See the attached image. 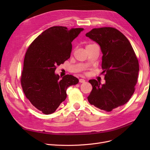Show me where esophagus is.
Returning <instances> with one entry per match:
<instances>
[{
    "instance_id": "34e87169",
    "label": "esophagus",
    "mask_w": 150,
    "mask_h": 150,
    "mask_svg": "<svg viewBox=\"0 0 150 150\" xmlns=\"http://www.w3.org/2000/svg\"><path fill=\"white\" fill-rule=\"evenodd\" d=\"M79 83H84V82H85V80H84V79H79Z\"/></svg>"
}]
</instances>
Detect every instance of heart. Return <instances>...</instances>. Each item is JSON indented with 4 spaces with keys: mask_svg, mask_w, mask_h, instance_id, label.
<instances>
[{
    "mask_svg": "<svg viewBox=\"0 0 150 150\" xmlns=\"http://www.w3.org/2000/svg\"><path fill=\"white\" fill-rule=\"evenodd\" d=\"M94 45H95V44H88V45H86V49H88V48H89V47H92V46H94Z\"/></svg>",
    "mask_w": 150,
    "mask_h": 150,
    "instance_id": "heart-1",
    "label": "heart"
}]
</instances>
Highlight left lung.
Returning <instances> with one entry per match:
<instances>
[{"instance_id": "left-lung-1", "label": "left lung", "mask_w": 150, "mask_h": 150, "mask_svg": "<svg viewBox=\"0 0 150 150\" xmlns=\"http://www.w3.org/2000/svg\"><path fill=\"white\" fill-rule=\"evenodd\" d=\"M100 46L101 67L105 84L89 81L93 89L89 103L101 110L111 111L124 105L133 94L139 70L138 60L125 35L117 29L105 27L94 28L86 33Z\"/></svg>"}]
</instances>
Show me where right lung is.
I'll use <instances>...</instances> for the list:
<instances>
[{
    "label": "right lung",
    "instance_id": "1",
    "mask_svg": "<svg viewBox=\"0 0 150 150\" xmlns=\"http://www.w3.org/2000/svg\"><path fill=\"white\" fill-rule=\"evenodd\" d=\"M83 28L53 26L44 30L30 44L25 52L21 83L25 97L45 115L55 112L66 97V89L78 84L76 77L67 74L61 79L56 66L71 56L72 44Z\"/></svg>",
    "mask_w": 150,
    "mask_h": 150
}]
</instances>
